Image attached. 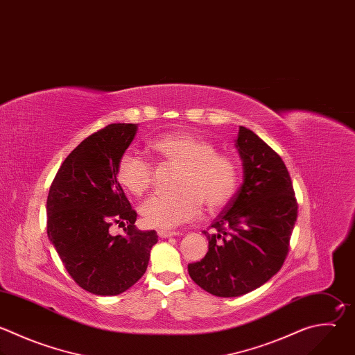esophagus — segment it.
Masks as SVG:
<instances>
[{
	"instance_id": "1",
	"label": "esophagus",
	"mask_w": 355,
	"mask_h": 355,
	"mask_svg": "<svg viewBox=\"0 0 355 355\" xmlns=\"http://www.w3.org/2000/svg\"><path fill=\"white\" fill-rule=\"evenodd\" d=\"M178 232H175V231H163V230H159L157 231V235L160 239H168V237H175Z\"/></svg>"
}]
</instances>
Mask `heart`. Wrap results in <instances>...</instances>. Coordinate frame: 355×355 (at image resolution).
<instances>
[{
	"mask_svg": "<svg viewBox=\"0 0 355 355\" xmlns=\"http://www.w3.org/2000/svg\"><path fill=\"white\" fill-rule=\"evenodd\" d=\"M150 149L163 164L180 167L174 195H155L141 206L146 225L170 230L196 218L203 205L209 211L224 209L235 196L240 170L235 159L216 152L214 145L192 132H171L150 142ZM115 174L121 185L141 196L155 182V166L127 150L116 162Z\"/></svg>",
	"mask_w": 355,
	"mask_h": 355,
	"instance_id": "heart-1",
	"label": "heart"
}]
</instances>
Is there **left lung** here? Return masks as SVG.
<instances>
[{"label": "left lung", "mask_w": 355, "mask_h": 355, "mask_svg": "<svg viewBox=\"0 0 355 355\" xmlns=\"http://www.w3.org/2000/svg\"><path fill=\"white\" fill-rule=\"evenodd\" d=\"M237 149L244 182L203 231L209 251L188 265L191 279L217 297H239L272 279L283 266L298 216L290 173L255 132L240 127Z\"/></svg>", "instance_id": "1"}]
</instances>
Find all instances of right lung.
<instances>
[{
	"label": "right lung",
	"mask_w": 355,
	"mask_h": 355,
	"mask_svg": "<svg viewBox=\"0 0 355 355\" xmlns=\"http://www.w3.org/2000/svg\"><path fill=\"white\" fill-rule=\"evenodd\" d=\"M135 124H110L82 141L62 162L47 196V235L69 276L96 295H116L146 272L155 230L135 227L137 211L115 167L135 138ZM121 226L114 236L109 228Z\"/></svg>",
	"instance_id": "1"
}]
</instances>
